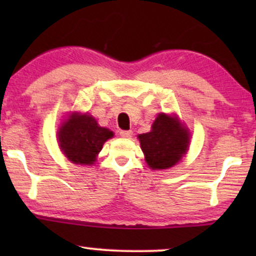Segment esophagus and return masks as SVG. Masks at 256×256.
I'll return each instance as SVG.
<instances>
[{"mask_svg":"<svg viewBox=\"0 0 256 256\" xmlns=\"http://www.w3.org/2000/svg\"><path fill=\"white\" fill-rule=\"evenodd\" d=\"M119 134L122 136V138H131L132 137V131H126V130H122L119 132Z\"/></svg>","mask_w":256,"mask_h":256,"instance_id":"esophagus-1","label":"esophagus"}]
</instances>
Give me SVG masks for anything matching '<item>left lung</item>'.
I'll use <instances>...</instances> for the list:
<instances>
[{
	"mask_svg": "<svg viewBox=\"0 0 256 256\" xmlns=\"http://www.w3.org/2000/svg\"><path fill=\"white\" fill-rule=\"evenodd\" d=\"M146 161L152 170H166L180 160L189 144V132L177 118L158 114L152 131L138 136Z\"/></svg>",
	"mask_w": 256,
	"mask_h": 256,
	"instance_id": "obj_1",
	"label": "left lung"
}]
</instances>
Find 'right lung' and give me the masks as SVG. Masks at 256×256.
I'll list each match as a JSON object with an SVG mask.
<instances>
[{"label": "right lung", "mask_w": 256, "mask_h": 256, "mask_svg": "<svg viewBox=\"0 0 256 256\" xmlns=\"http://www.w3.org/2000/svg\"><path fill=\"white\" fill-rule=\"evenodd\" d=\"M113 137V132L98 126L91 116L72 114L58 131V144L66 158L73 164L91 165L102 146Z\"/></svg>", "instance_id": "obj_1"}]
</instances>
